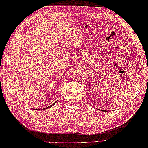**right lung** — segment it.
I'll list each match as a JSON object with an SVG mask.
<instances>
[{"label":"right lung","mask_w":148,"mask_h":148,"mask_svg":"<svg viewBox=\"0 0 148 148\" xmlns=\"http://www.w3.org/2000/svg\"><path fill=\"white\" fill-rule=\"evenodd\" d=\"M54 103H53V104H52V105H51V106H48V107H47V108H50V107H51V106H53V105H54Z\"/></svg>","instance_id":"add662e5"}]
</instances>
